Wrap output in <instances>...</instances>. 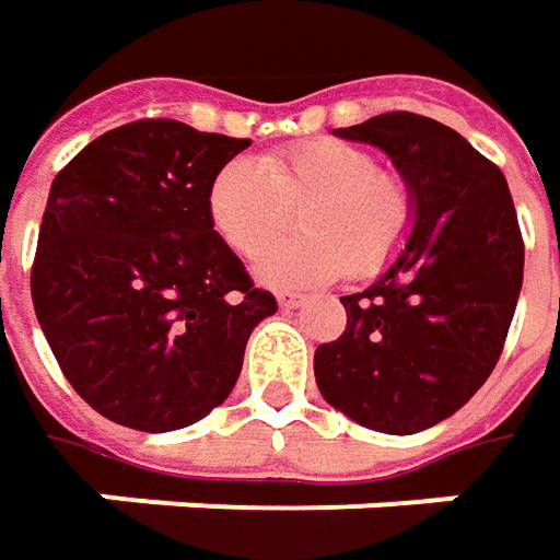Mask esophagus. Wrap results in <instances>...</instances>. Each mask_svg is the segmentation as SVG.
<instances>
[{
  "label": "esophagus",
  "instance_id": "1",
  "mask_svg": "<svg viewBox=\"0 0 560 560\" xmlns=\"http://www.w3.org/2000/svg\"><path fill=\"white\" fill-rule=\"evenodd\" d=\"M277 302H280L283 312H295V308L305 305V295H299V292H283V295H277Z\"/></svg>",
  "mask_w": 560,
  "mask_h": 560
}]
</instances>
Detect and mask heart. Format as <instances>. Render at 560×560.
Returning <instances> with one entry per match:
<instances>
[{"mask_svg": "<svg viewBox=\"0 0 560 560\" xmlns=\"http://www.w3.org/2000/svg\"><path fill=\"white\" fill-rule=\"evenodd\" d=\"M292 210L306 236L266 253L289 229ZM208 218L240 258L266 253L255 268L261 283L299 290L346 268L355 277L386 268L411 230V196L368 149L312 140L261 162H226L208 184Z\"/></svg>", "mask_w": 560, "mask_h": 560, "instance_id": "heart-1", "label": "heart"}]
</instances>
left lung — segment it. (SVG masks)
Segmentation results:
<instances>
[{"label": "left lung", "mask_w": 560, "mask_h": 560, "mask_svg": "<svg viewBox=\"0 0 560 560\" xmlns=\"http://www.w3.org/2000/svg\"><path fill=\"white\" fill-rule=\"evenodd\" d=\"M389 155L411 230L364 292L342 295L346 334L314 352L320 396L368 430L408 436L452 418L492 374L524 283L505 174L440 120L389 112L339 127Z\"/></svg>", "instance_id": "8db88e82"}]
</instances>
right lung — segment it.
<instances>
[{"label":"right lung","mask_w":560,"mask_h":560,"mask_svg":"<svg viewBox=\"0 0 560 560\" xmlns=\"http://www.w3.org/2000/svg\"><path fill=\"white\" fill-rule=\"evenodd\" d=\"M248 140L184 120L102 133L52 180L31 292L58 368L102 418L142 433L202 420L277 312L214 233L208 184Z\"/></svg>","instance_id":"right-lung-1"}]
</instances>
